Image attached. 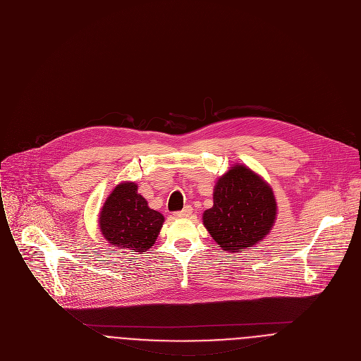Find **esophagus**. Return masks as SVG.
Listing matches in <instances>:
<instances>
[{"instance_id": "34e87169", "label": "esophagus", "mask_w": 361, "mask_h": 361, "mask_svg": "<svg viewBox=\"0 0 361 361\" xmlns=\"http://www.w3.org/2000/svg\"><path fill=\"white\" fill-rule=\"evenodd\" d=\"M192 213H193L192 206H185L180 212H176L175 216H176V218H190Z\"/></svg>"}]
</instances>
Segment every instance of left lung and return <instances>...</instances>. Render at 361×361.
Segmentation results:
<instances>
[{"mask_svg":"<svg viewBox=\"0 0 361 361\" xmlns=\"http://www.w3.org/2000/svg\"><path fill=\"white\" fill-rule=\"evenodd\" d=\"M277 203L270 185L250 168L236 164L216 180L213 206L202 221L225 252L256 246L273 229Z\"/></svg>","mask_w":361,"mask_h":361,"instance_id":"left-lung-1","label":"left lung"}]
</instances>
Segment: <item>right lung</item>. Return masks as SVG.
<instances>
[{
  "mask_svg": "<svg viewBox=\"0 0 361 361\" xmlns=\"http://www.w3.org/2000/svg\"><path fill=\"white\" fill-rule=\"evenodd\" d=\"M164 222V214L148 206L135 182L116 185L98 218L99 231L109 245L140 253L155 245Z\"/></svg>",
  "mask_w": 361,
  "mask_h": 361,
  "instance_id": "add662e5",
  "label": "right lung"
}]
</instances>
